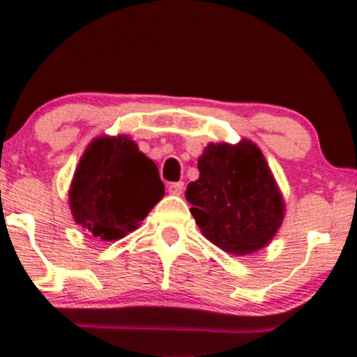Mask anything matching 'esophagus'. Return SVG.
Segmentation results:
<instances>
[{"instance_id":"obj_1","label":"esophagus","mask_w":357,"mask_h":357,"mask_svg":"<svg viewBox=\"0 0 357 357\" xmlns=\"http://www.w3.org/2000/svg\"><path fill=\"white\" fill-rule=\"evenodd\" d=\"M183 188H185V183H183V181L169 183V185H167V190H169V193H171V195H181Z\"/></svg>"}]
</instances>
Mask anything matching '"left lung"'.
Listing matches in <instances>:
<instances>
[{"label": "left lung", "instance_id": "8db88e82", "mask_svg": "<svg viewBox=\"0 0 357 357\" xmlns=\"http://www.w3.org/2000/svg\"><path fill=\"white\" fill-rule=\"evenodd\" d=\"M186 200L202 235L235 255L268 245L283 219L282 195L261 150L250 142L211 143Z\"/></svg>", "mask_w": 357, "mask_h": 357}]
</instances>
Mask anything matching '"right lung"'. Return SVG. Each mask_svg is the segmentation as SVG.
Wrapping results in <instances>:
<instances>
[{"instance_id": "obj_1", "label": "right lung", "mask_w": 357, "mask_h": 357, "mask_svg": "<svg viewBox=\"0 0 357 357\" xmlns=\"http://www.w3.org/2000/svg\"><path fill=\"white\" fill-rule=\"evenodd\" d=\"M162 197L155 162L128 136L96 138L79 162L68 192L75 222L105 242L138 228Z\"/></svg>"}]
</instances>
